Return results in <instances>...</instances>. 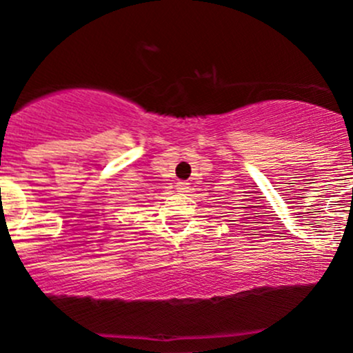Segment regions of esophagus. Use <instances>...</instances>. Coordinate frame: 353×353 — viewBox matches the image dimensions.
I'll return each mask as SVG.
<instances>
[{
	"label": "esophagus",
	"mask_w": 353,
	"mask_h": 353,
	"mask_svg": "<svg viewBox=\"0 0 353 353\" xmlns=\"http://www.w3.org/2000/svg\"><path fill=\"white\" fill-rule=\"evenodd\" d=\"M176 188L179 189L181 192H185V191H188V189H189V183H185V181H177Z\"/></svg>",
	"instance_id": "1"
}]
</instances>
